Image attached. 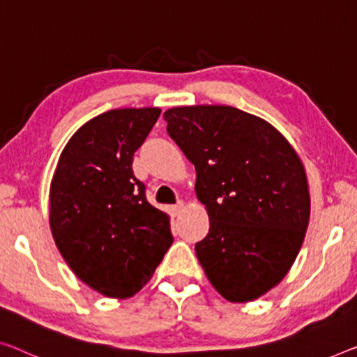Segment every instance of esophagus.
I'll use <instances>...</instances> for the list:
<instances>
[{
    "mask_svg": "<svg viewBox=\"0 0 357 357\" xmlns=\"http://www.w3.org/2000/svg\"><path fill=\"white\" fill-rule=\"evenodd\" d=\"M169 209H171V213L174 217H177L180 212H182V209H183V202H178V204H174V206H171L169 207Z\"/></svg>",
    "mask_w": 357,
    "mask_h": 357,
    "instance_id": "esophagus-1",
    "label": "esophagus"
}]
</instances>
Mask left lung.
Here are the masks:
<instances>
[{
	"mask_svg": "<svg viewBox=\"0 0 357 357\" xmlns=\"http://www.w3.org/2000/svg\"><path fill=\"white\" fill-rule=\"evenodd\" d=\"M167 134L196 169L209 233L196 257L217 292L244 303L286 276L310 222L305 167L270 123L227 105L164 113Z\"/></svg>",
	"mask_w": 357,
	"mask_h": 357,
	"instance_id": "1",
	"label": "left lung"
}]
</instances>
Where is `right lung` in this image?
<instances>
[{"label": "right lung", "mask_w": 357, "mask_h": 357, "mask_svg": "<svg viewBox=\"0 0 357 357\" xmlns=\"http://www.w3.org/2000/svg\"><path fill=\"white\" fill-rule=\"evenodd\" d=\"M160 108H118L76 130L51 182L49 223L57 249L81 281L129 298L150 281L172 244L169 215L146 201L134 153Z\"/></svg>", "instance_id": "obj_1"}]
</instances>
